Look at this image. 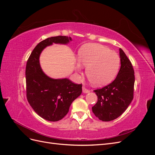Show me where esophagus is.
Here are the masks:
<instances>
[{"label": "esophagus", "instance_id": "obj_1", "mask_svg": "<svg viewBox=\"0 0 155 155\" xmlns=\"http://www.w3.org/2000/svg\"><path fill=\"white\" fill-rule=\"evenodd\" d=\"M82 89H83V93H88V92H90V91H89L88 89L86 88L85 87H83Z\"/></svg>", "mask_w": 155, "mask_h": 155}]
</instances>
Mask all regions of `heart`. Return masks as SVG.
Instances as JSON below:
<instances>
[{"label": "heart", "instance_id": "obj_1", "mask_svg": "<svg viewBox=\"0 0 155 155\" xmlns=\"http://www.w3.org/2000/svg\"><path fill=\"white\" fill-rule=\"evenodd\" d=\"M79 62L87 68L86 75L93 85L101 87L114 80L119 71L120 58L115 51L100 44L83 46L78 52ZM78 67L80 65L78 64Z\"/></svg>", "mask_w": 155, "mask_h": 155}]
</instances>
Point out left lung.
<instances>
[{"instance_id":"left-lung-1","label":"left lung","mask_w":155,"mask_h":155,"mask_svg":"<svg viewBox=\"0 0 155 155\" xmlns=\"http://www.w3.org/2000/svg\"><path fill=\"white\" fill-rule=\"evenodd\" d=\"M121 67L114 80L102 88L94 91L97 101L92 107L98 119L109 121L122 114L133 99L134 72L124 51L119 49Z\"/></svg>"}]
</instances>
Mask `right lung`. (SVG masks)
Listing matches in <instances>:
<instances>
[{
    "label": "right lung",
    "mask_w": 155,
    "mask_h": 155,
    "mask_svg": "<svg viewBox=\"0 0 155 155\" xmlns=\"http://www.w3.org/2000/svg\"><path fill=\"white\" fill-rule=\"evenodd\" d=\"M70 37L56 36L37 45L28 59L26 67V96L32 109L41 118L57 121L67 115L74 100L81 95V84H75L67 78L53 79L42 70L40 55L46 47L55 44L67 45Z\"/></svg>",
    "instance_id": "1"
}]
</instances>
